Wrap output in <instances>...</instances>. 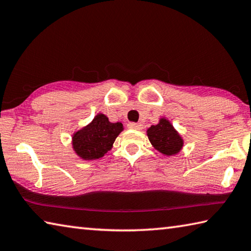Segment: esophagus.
<instances>
[{
  "instance_id": "1",
  "label": "esophagus",
  "mask_w": 251,
  "mask_h": 251,
  "mask_svg": "<svg viewBox=\"0 0 251 251\" xmlns=\"http://www.w3.org/2000/svg\"><path fill=\"white\" fill-rule=\"evenodd\" d=\"M127 126H129L130 129H132V130H141L142 127H143V125L134 124V122H131V124L127 125Z\"/></svg>"
}]
</instances>
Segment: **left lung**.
<instances>
[{
    "instance_id": "1",
    "label": "left lung",
    "mask_w": 251,
    "mask_h": 251,
    "mask_svg": "<svg viewBox=\"0 0 251 251\" xmlns=\"http://www.w3.org/2000/svg\"><path fill=\"white\" fill-rule=\"evenodd\" d=\"M146 133H148L151 144L159 153L166 156H173L182 150L183 139L165 117L160 118L157 125L151 126Z\"/></svg>"
}]
</instances>
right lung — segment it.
I'll use <instances>...</instances> for the list:
<instances>
[{"instance_id":"add662e5","label":"right lung","mask_w":251,"mask_h":251,"mask_svg":"<svg viewBox=\"0 0 251 251\" xmlns=\"http://www.w3.org/2000/svg\"><path fill=\"white\" fill-rule=\"evenodd\" d=\"M124 131L121 122L112 124L107 116L98 113L87 126L74 132L72 146L74 152L84 160H94L102 157L112 149L117 136Z\"/></svg>"}]
</instances>
